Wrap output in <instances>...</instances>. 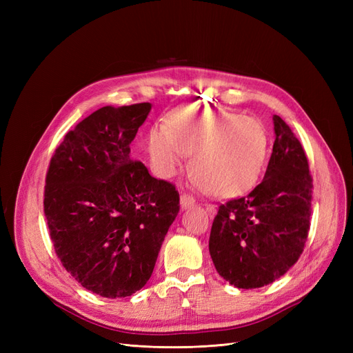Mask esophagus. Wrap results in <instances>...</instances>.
Listing matches in <instances>:
<instances>
[{
    "label": "esophagus",
    "instance_id": "obj_1",
    "mask_svg": "<svg viewBox=\"0 0 353 353\" xmlns=\"http://www.w3.org/2000/svg\"><path fill=\"white\" fill-rule=\"evenodd\" d=\"M196 203V200H194V197L193 196H190V194H183L181 196V208L183 209H187V208H191ZM208 210H213V206H208Z\"/></svg>",
    "mask_w": 353,
    "mask_h": 353
}]
</instances>
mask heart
<instances>
[{"label":"heart","mask_w":353,"mask_h":353,"mask_svg":"<svg viewBox=\"0 0 353 353\" xmlns=\"http://www.w3.org/2000/svg\"><path fill=\"white\" fill-rule=\"evenodd\" d=\"M268 140L259 122L215 109L191 108L152 128L147 152L159 176L170 178L193 156L199 184L218 197L239 196L258 181Z\"/></svg>","instance_id":"b5f03b06"}]
</instances>
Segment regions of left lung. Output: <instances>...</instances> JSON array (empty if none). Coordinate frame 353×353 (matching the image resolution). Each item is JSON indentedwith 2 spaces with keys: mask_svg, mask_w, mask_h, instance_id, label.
<instances>
[{
  "mask_svg": "<svg viewBox=\"0 0 353 353\" xmlns=\"http://www.w3.org/2000/svg\"><path fill=\"white\" fill-rule=\"evenodd\" d=\"M275 141L262 183L221 205L209 252L223 280L259 288L279 280L301 258L311 225L312 178L301 141L274 114Z\"/></svg>",
  "mask_w": 353,
  "mask_h": 353,
  "instance_id": "1",
  "label": "left lung"
}]
</instances>
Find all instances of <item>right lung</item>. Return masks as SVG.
<instances>
[{
  "label": "right lung",
  "mask_w": 353,
  "mask_h": 353,
  "mask_svg": "<svg viewBox=\"0 0 353 353\" xmlns=\"http://www.w3.org/2000/svg\"><path fill=\"white\" fill-rule=\"evenodd\" d=\"M150 110L138 103L91 113L66 134L47 172L44 213L54 250L74 280L103 297L145 285L179 212L175 185L131 159Z\"/></svg>",
  "instance_id": "1"
}]
</instances>
